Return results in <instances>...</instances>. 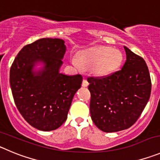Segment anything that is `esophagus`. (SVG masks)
Instances as JSON below:
<instances>
[{"label":"esophagus","mask_w":160,"mask_h":160,"mask_svg":"<svg viewBox=\"0 0 160 160\" xmlns=\"http://www.w3.org/2000/svg\"><path fill=\"white\" fill-rule=\"evenodd\" d=\"M82 86L83 87H87V86H89V82H88L86 79H83L82 83Z\"/></svg>","instance_id":"1"}]
</instances>
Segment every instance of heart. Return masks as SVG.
I'll list each match as a JSON object with an SVG mask.
<instances>
[{
  "mask_svg": "<svg viewBox=\"0 0 160 160\" xmlns=\"http://www.w3.org/2000/svg\"><path fill=\"white\" fill-rule=\"evenodd\" d=\"M123 62L121 51L109 47H93L79 53L78 58L72 57L71 63L78 70L91 67L97 77H105L118 70Z\"/></svg>",
  "mask_w": 160,
  "mask_h": 160,
  "instance_id": "1",
  "label": "heart"
}]
</instances>
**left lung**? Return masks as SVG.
I'll return each instance as SVG.
<instances>
[{
    "label": "left lung",
    "instance_id": "8db88e82",
    "mask_svg": "<svg viewBox=\"0 0 160 160\" xmlns=\"http://www.w3.org/2000/svg\"><path fill=\"white\" fill-rule=\"evenodd\" d=\"M124 48L126 61L121 70L103 78L87 79L92 121L105 132L130 128L150 98L152 83L147 64L129 48Z\"/></svg>",
    "mask_w": 160,
    "mask_h": 160
}]
</instances>
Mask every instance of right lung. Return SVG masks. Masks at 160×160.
<instances>
[{"mask_svg": "<svg viewBox=\"0 0 160 160\" xmlns=\"http://www.w3.org/2000/svg\"><path fill=\"white\" fill-rule=\"evenodd\" d=\"M67 51L61 39L43 38L23 47L10 69L14 102L29 124L52 131L67 118L73 98L81 88V74L60 73Z\"/></svg>", "mask_w": 160, "mask_h": 160, "instance_id": "obj_1", "label": "right lung"}]
</instances>
